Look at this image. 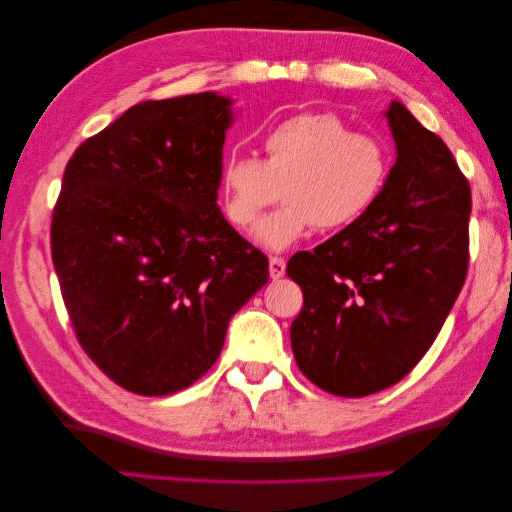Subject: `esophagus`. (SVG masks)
<instances>
[{
    "label": "esophagus",
    "instance_id": "esophagus-1",
    "mask_svg": "<svg viewBox=\"0 0 512 512\" xmlns=\"http://www.w3.org/2000/svg\"><path fill=\"white\" fill-rule=\"evenodd\" d=\"M286 273V260L284 258H277V256H271L269 258V275L271 280H280V277H284Z\"/></svg>",
    "mask_w": 512,
    "mask_h": 512
}]
</instances>
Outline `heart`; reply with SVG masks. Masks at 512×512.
Instances as JSON below:
<instances>
[{"instance_id": "obj_1", "label": "heart", "mask_w": 512, "mask_h": 512, "mask_svg": "<svg viewBox=\"0 0 512 512\" xmlns=\"http://www.w3.org/2000/svg\"><path fill=\"white\" fill-rule=\"evenodd\" d=\"M262 158L232 153L220 168L224 215L250 230L280 190L286 203L260 224L269 250H286L320 230H342L374 207L389 179V149L376 134L350 130L335 113H299L260 134Z\"/></svg>"}]
</instances>
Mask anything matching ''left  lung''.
Instances as JSON below:
<instances>
[{"mask_svg": "<svg viewBox=\"0 0 512 512\" xmlns=\"http://www.w3.org/2000/svg\"><path fill=\"white\" fill-rule=\"evenodd\" d=\"M397 162L378 200L314 252L288 260L303 290L294 361L337 397L389 389L416 367L468 275L472 194L451 149L391 102Z\"/></svg>", "mask_w": 512, "mask_h": 512, "instance_id": "obj_1", "label": "left lung"}]
</instances>
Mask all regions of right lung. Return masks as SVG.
<instances>
[{
	"mask_svg": "<svg viewBox=\"0 0 512 512\" xmlns=\"http://www.w3.org/2000/svg\"><path fill=\"white\" fill-rule=\"evenodd\" d=\"M230 100L213 91L128 108L72 153L51 256L81 348L121 389H188L218 361L269 258L218 207Z\"/></svg>",
	"mask_w": 512,
	"mask_h": 512,
	"instance_id": "right-lung-1",
	"label": "right lung"
}]
</instances>
